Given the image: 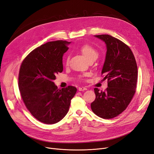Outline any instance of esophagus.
Wrapping results in <instances>:
<instances>
[{
	"mask_svg": "<svg viewBox=\"0 0 154 154\" xmlns=\"http://www.w3.org/2000/svg\"><path fill=\"white\" fill-rule=\"evenodd\" d=\"M87 90V88H79V91H86Z\"/></svg>",
	"mask_w": 154,
	"mask_h": 154,
	"instance_id": "esophagus-1",
	"label": "esophagus"
}]
</instances>
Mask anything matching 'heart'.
Returning <instances> with one entry per match:
<instances>
[{"mask_svg": "<svg viewBox=\"0 0 154 154\" xmlns=\"http://www.w3.org/2000/svg\"><path fill=\"white\" fill-rule=\"evenodd\" d=\"M79 51L84 55V57L87 59V60H89L90 59L94 58L97 57L98 52L97 51L90 45L85 44L82 45L81 48H79ZM69 61V57L67 56L66 58V63H68ZM87 75H85L86 76Z\"/></svg>", "mask_w": 154, "mask_h": 154, "instance_id": "obj_1", "label": "heart"}]
</instances>
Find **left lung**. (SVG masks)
<instances>
[{
    "mask_svg": "<svg viewBox=\"0 0 154 154\" xmlns=\"http://www.w3.org/2000/svg\"><path fill=\"white\" fill-rule=\"evenodd\" d=\"M106 46L101 73L108 79V88L100 92L95 88L96 99L91 103L94 114L104 119L113 118L125 111L134 96L138 70L134 55L122 41L108 35H94Z\"/></svg>",
    "mask_w": 154,
    "mask_h": 154,
    "instance_id": "left-lung-1",
    "label": "left lung"
}]
</instances>
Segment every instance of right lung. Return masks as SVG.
<instances>
[{
	"instance_id": "add662e5",
	"label": "right lung",
	"mask_w": 154,
	"mask_h": 154,
	"mask_svg": "<svg viewBox=\"0 0 154 154\" xmlns=\"http://www.w3.org/2000/svg\"><path fill=\"white\" fill-rule=\"evenodd\" d=\"M71 42H48L32 50L23 60L19 73V89L26 108L38 121L55 124L67 114L76 88L58 89L53 82L63 71L62 57Z\"/></svg>"
}]
</instances>
